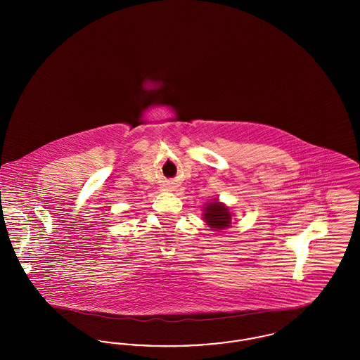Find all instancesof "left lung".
Wrapping results in <instances>:
<instances>
[{"label":"left lung","instance_id":"obj_1","mask_svg":"<svg viewBox=\"0 0 360 360\" xmlns=\"http://www.w3.org/2000/svg\"><path fill=\"white\" fill-rule=\"evenodd\" d=\"M204 212V220L210 228H214L217 231L229 226L231 213L228 212V207L221 202L214 201L212 204H207Z\"/></svg>","mask_w":360,"mask_h":360}]
</instances>
